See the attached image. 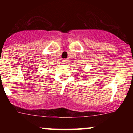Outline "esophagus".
<instances>
[{"instance_id":"1","label":"esophagus","mask_w":133,"mask_h":133,"mask_svg":"<svg viewBox=\"0 0 133 133\" xmlns=\"http://www.w3.org/2000/svg\"><path fill=\"white\" fill-rule=\"evenodd\" d=\"M62 62L64 64H66L67 60H62Z\"/></svg>"}]
</instances>
